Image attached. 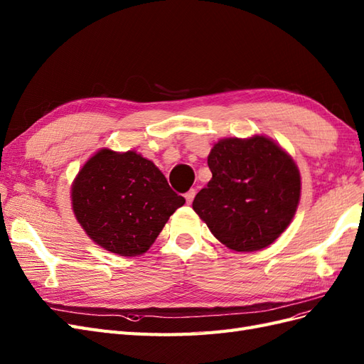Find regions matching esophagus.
Listing matches in <instances>:
<instances>
[{
    "label": "esophagus",
    "instance_id": "esophagus-1",
    "mask_svg": "<svg viewBox=\"0 0 364 364\" xmlns=\"http://www.w3.org/2000/svg\"><path fill=\"white\" fill-rule=\"evenodd\" d=\"M194 196H196V190H190L188 193L185 194V199H186V203H191L193 202V199H194Z\"/></svg>",
    "mask_w": 364,
    "mask_h": 364
}]
</instances>
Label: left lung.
Returning <instances> with one entry per match:
<instances>
[{"label": "left lung", "instance_id": "8db88e82", "mask_svg": "<svg viewBox=\"0 0 364 364\" xmlns=\"http://www.w3.org/2000/svg\"><path fill=\"white\" fill-rule=\"evenodd\" d=\"M213 178L193 210L225 247L252 252L269 247L289 227L301 194L291 154L263 134L223 137L208 154Z\"/></svg>", "mask_w": 364, "mask_h": 364}]
</instances>
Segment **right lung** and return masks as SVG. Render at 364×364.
<instances>
[{"instance_id":"obj_1","label":"right lung","mask_w":364,"mask_h":364,"mask_svg":"<svg viewBox=\"0 0 364 364\" xmlns=\"http://www.w3.org/2000/svg\"><path fill=\"white\" fill-rule=\"evenodd\" d=\"M77 223L105 251L136 257L150 250L170 215L185 203L162 171L134 150L101 149L72 183Z\"/></svg>"}]
</instances>
